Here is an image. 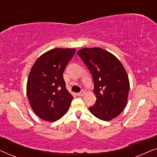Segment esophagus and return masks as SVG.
<instances>
[{"instance_id": "esophagus-1", "label": "esophagus", "mask_w": 157, "mask_h": 157, "mask_svg": "<svg viewBox=\"0 0 157 157\" xmlns=\"http://www.w3.org/2000/svg\"><path fill=\"white\" fill-rule=\"evenodd\" d=\"M84 94H85L84 91H81V92H79V93L77 94V96H83V95H84Z\"/></svg>"}]
</instances>
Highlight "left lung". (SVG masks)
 Returning a JSON list of instances; mask_svg holds the SVG:
<instances>
[{"label":"left lung","mask_w":157,"mask_h":157,"mask_svg":"<svg viewBox=\"0 0 157 157\" xmlns=\"http://www.w3.org/2000/svg\"><path fill=\"white\" fill-rule=\"evenodd\" d=\"M78 55L92 74L96 101L89 107L92 114L103 121L118 117L125 108L129 92V80L119 59L101 48H83Z\"/></svg>","instance_id":"left-lung-1"}]
</instances>
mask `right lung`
Masks as SVG:
<instances>
[{
    "instance_id": "obj_1",
    "label": "right lung",
    "mask_w": 157,
    "mask_h": 157,
    "mask_svg": "<svg viewBox=\"0 0 157 157\" xmlns=\"http://www.w3.org/2000/svg\"><path fill=\"white\" fill-rule=\"evenodd\" d=\"M75 53V48L51 49L31 68L26 94L32 109L41 119L56 121L69 109L74 97L66 89L63 73Z\"/></svg>"
}]
</instances>
